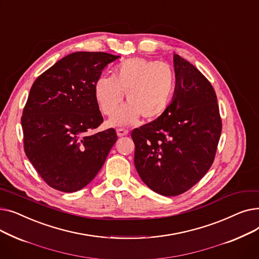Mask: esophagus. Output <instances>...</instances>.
Segmentation results:
<instances>
[{"instance_id":"obj_1","label":"esophagus","mask_w":259,"mask_h":259,"mask_svg":"<svg viewBox=\"0 0 259 259\" xmlns=\"http://www.w3.org/2000/svg\"><path fill=\"white\" fill-rule=\"evenodd\" d=\"M116 133H117V137L121 138V137H125V135H127L129 133V131L124 128H118V129H116Z\"/></svg>"}]
</instances>
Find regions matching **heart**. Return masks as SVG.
<instances>
[{
	"label": "heart",
	"instance_id": "obj_1",
	"mask_svg": "<svg viewBox=\"0 0 259 259\" xmlns=\"http://www.w3.org/2000/svg\"><path fill=\"white\" fill-rule=\"evenodd\" d=\"M175 73L165 63L132 58L116 66L113 76H101L94 84V97L101 111L113 115L122 98L128 104L111 118L109 124H134L143 116L152 120L166 111L175 89Z\"/></svg>",
	"mask_w": 259,
	"mask_h": 259
}]
</instances>
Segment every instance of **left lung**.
Here are the masks:
<instances>
[{
	"mask_svg": "<svg viewBox=\"0 0 259 259\" xmlns=\"http://www.w3.org/2000/svg\"><path fill=\"white\" fill-rule=\"evenodd\" d=\"M175 91L166 111L134 129V165L142 181L165 196L183 194L212 166L222 133L216 93L196 67L174 54Z\"/></svg>",
	"mask_w": 259,
	"mask_h": 259,
	"instance_id": "left-lung-1",
	"label": "left lung"
}]
</instances>
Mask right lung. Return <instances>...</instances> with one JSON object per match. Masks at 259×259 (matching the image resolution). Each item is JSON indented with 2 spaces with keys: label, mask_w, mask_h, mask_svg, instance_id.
<instances>
[{
  "label": "right lung",
  "mask_w": 259,
  "mask_h": 259,
  "mask_svg": "<svg viewBox=\"0 0 259 259\" xmlns=\"http://www.w3.org/2000/svg\"><path fill=\"white\" fill-rule=\"evenodd\" d=\"M118 56L68 54L31 86L21 118L24 150L48 186L75 192L97 176L117 140L113 128L91 135L102 122L94 84Z\"/></svg>",
  "instance_id": "right-lung-1"
}]
</instances>
